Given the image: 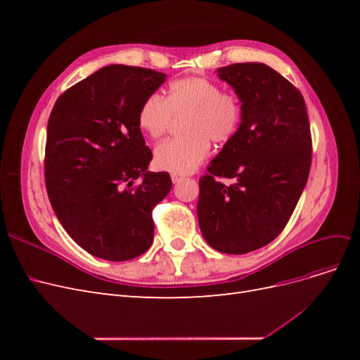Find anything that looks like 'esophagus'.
Returning a JSON list of instances; mask_svg holds the SVG:
<instances>
[{
  "mask_svg": "<svg viewBox=\"0 0 360 360\" xmlns=\"http://www.w3.org/2000/svg\"><path fill=\"white\" fill-rule=\"evenodd\" d=\"M184 179V176H181V174H171V180H172V183H180L181 180Z\"/></svg>",
  "mask_w": 360,
  "mask_h": 360,
  "instance_id": "1",
  "label": "esophagus"
}]
</instances>
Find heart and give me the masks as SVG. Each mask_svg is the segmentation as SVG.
Returning a JSON list of instances; mask_svg holds the SVG:
<instances>
[{
    "label": "heart",
    "instance_id": "heart-1",
    "mask_svg": "<svg viewBox=\"0 0 360 360\" xmlns=\"http://www.w3.org/2000/svg\"><path fill=\"white\" fill-rule=\"evenodd\" d=\"M181 118L183 135L155 148V165L174 174H189L210 155V143L225 146L237 135L243 118L242 99L204 76L171 81L165 96L150 94L141 103L138 126L158 139L165 135L174 115Z\"/></svg>",
    "mask_w": 360,
    "mask_h": 360
}]
</instances>
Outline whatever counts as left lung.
<instances>
[{
    "instance_id": "1",
    "label": "left lung",
    "mask_w": 360,
    "mask_h": 360,
    "mask_svg": "<svg viewBox=\"0 0 360 360\" xmlns=\"http://www.w3.org/2000/svg\"><path fill=\"white\" fill-rule=\"evenodd\" d=\"M217 76L242 99L243 118L200 179L197 212L205 242L240 255L269 245L290 221L309 176L311 126L302 93L266 64L236 63Z\"/></svg>"
}]
</instances>
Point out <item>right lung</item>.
<instances>
[{"mask_svg":"<svg viewBox=\"0 0 360 360\" xmlns=\"http://www.w3.org/2000/svg\"><path fill=\"white\" fill-rule=\"evenodd\" d=\"M167 75L146 68H102L64 91L48 120L45 181L64 230L86 252L127 261L151 246V212L171 191L168 172H150L151 150L139 106ZM138 176L143 181L134 184Z\"/></svg>","mask_w":360,"mask_h":360,"instance_id":"obj_1","label":"right lung"}]
</instances>
